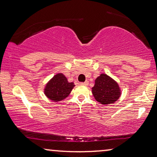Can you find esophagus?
Masks as SVG:
<instances>
[{
	"mask_svg": "<svg viewBox=\"0 0 157 157\" xmlns=\"http://www.w3.org/2000/svg\"><path fill=\"white\" fill-rule=\"evenodd\" d=\"M80 84L81 85H88L89 82H88V81H85V82H81Z\"/></svg>",
	"mask_w": 157,
	"mask_h": 157,
	"instance_id": "34e87169",
	"label": "esophagus"
}]
</instances>
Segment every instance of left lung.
<instances>
[{"label": "left lung", "instance_id": "8db88e82", "mask_svg": "<svg viewBox=\"0 0 157 157\" xmlns=\"http://www.w3.org/2000/svg\"><path fill=\"white\" fill-rule=\"evenodd\" d=\"M92 93L98 103L104 105L114 103L121 95L118 83L106 74H100L95 80Z\"/></svg>", "mask_w": 157, "mask_h": 157}]
</instances>
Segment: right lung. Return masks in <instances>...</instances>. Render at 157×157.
<instances>
[{
  "instance_id": "right-lung-1",
  "label": "right lung",
  "mask_w": 157,
  "mask_h": 157,
  "mask_svg": "<svg viewBox=\"0 0 157 157\" xmlns=\"http://www.w3.org/2000/svg\"><path fill=\"white\" fill-rule=\"evenodd\" d=\"M75 86L74 82H68L64 74L57 73L46 84L44 93L50 100L57 103L67 98Z\"/></svg>"
}]
</instances>
